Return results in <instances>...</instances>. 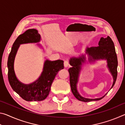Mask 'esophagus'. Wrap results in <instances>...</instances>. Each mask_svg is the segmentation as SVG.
Segmentation results:
<instances>
[{
  "mask_svg": "<svg viewBox=\"0 0 125 125\" xmlns=\"http://www.w3.org/2000/svg\"><path fill=\"white\" fill-rule=\"evenodd\" d=\"M69 65V62L67 60H65L64 61V66L65 67H67Z\"/></svg>",
  "mask_w": 125,
  "mask_h": 125,
  "instance_id": "1",
  "label": "esophagus"
}]
</instances>
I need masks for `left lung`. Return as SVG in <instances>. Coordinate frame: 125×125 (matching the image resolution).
<instances>
[{
  "mask_svg": "<svg viewBox=\"0 0 125 125\" xmlns=\"http://www.w3.org/2000/svg\"><path fill=\"white\" fill-rule=\"evenodd\" d=\"M86 53H88L90 56L89 60L92 61L98 59H105L107 60V66L113 76L114 82L111 88L115 84L117 76V58L116 53L115 46L113 41L109 36L107 38L101 37L99 42V46L97 47H92L87 48L86 50ZM85 61V57L83 55L79 57H73L70 59L69 63L72 65L71 68L68 69L70 76V85L71 90L76 98L80 101L84 102H89L92 101L99 100L103 99L104 96L100 98L87 99L80 95L78 92L77 84L78 80V77L81 69L82 63Z\"/></svg>",
  "mask_w": 125,
  "mask_h": 125,
  "instance_id": "8db88e82",
  "label": "left lung"
}]
</instances>
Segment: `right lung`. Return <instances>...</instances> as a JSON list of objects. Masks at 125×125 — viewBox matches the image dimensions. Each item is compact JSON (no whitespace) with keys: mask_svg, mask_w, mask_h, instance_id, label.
I'll use <instances>...</instances> for the list:
<instances>
[{"mask_svg":"<svg viewBox=\"0 0 125 125\" xmlns=\"http://www.w3.org/2000/svg\"><path fill=\"white\" fill-rule=\"evenodd\" d=\"M40 39L41 37L36 30H27L17 38L8 57V76L10 85L17 94L27 101L45 100L49 94L52 82L58 72L64 68L62 60H46L43 72L37 80L30 84H24L19 81L14 69V59L19 47L20 44L38 42Z\"/></svg>","mask_w":125,"mask_h":125,"instance_id":"obj_1","label":"right lung"}]
</instances>
